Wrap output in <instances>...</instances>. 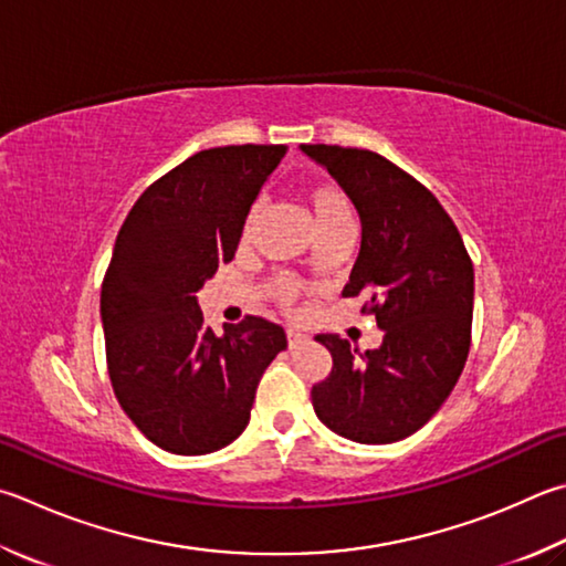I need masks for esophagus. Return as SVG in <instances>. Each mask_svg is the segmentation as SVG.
I'll list each match as a JSON object with an SVG mask.
<instances>
[{
    "mask_svg": "<svg viewBox=\"0 0 566 566\" xmlns=\"http://www.w3.org/2000/svg\"><path fill=\"white\" fill-rule=\"evenodd\" d=\"M304 338V334L300 332V328H286V344L290 346H296Z\"/></svg>",
    "mask_w": 566,
    "mask_h": 566,
    "instance_id": "obj_1",
    "label": "esophagus"
}]
</instances>
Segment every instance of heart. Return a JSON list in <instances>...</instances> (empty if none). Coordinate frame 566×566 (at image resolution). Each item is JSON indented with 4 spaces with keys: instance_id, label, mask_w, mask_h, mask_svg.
<instances>
[{
    "instance_id": "heart-1",
    "label": "heart",
    "mask_w": 566,
    "mask_h": 566,
    "mask_svg": "<svg viewBox=\"0 0 566 566\" xmlns=\"http://www.w3.org/2000/svg\"><path fill=\"white\" fill-rule=\"evenodd\" d=\"M304 198H306V205H310V210L314 214L318 232L332 228V224L352 220V205H348L346 195L338 188H334V185L314 182L304 190ZM260 218H262V210L254 205V208L248 212V218H244V224H242V242H250L254 238ZM270 294H272V300L276 304L284 306V310H286V306L294 304L296 294H300V286H296V282L290 280V276H276V280L270 284Z\"/></svg>"
}]
</instances>
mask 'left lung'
I'll return each instance as SVG.
<instances>
[{"mask_svg": "<svg viewBox=\"0 0 566 566\" xmlns=\"http://www.w3.org/2000/svg\"><path fill=\"white\" fill-rule=\"evenodd\" d=\"M346 190L361 218V250L344 296H366L384 342L358 352L318 334L332 371L312 388L318 420L366 446L423 428L468 361L475 274L460 232L423 182L374 150L302 146Z\"/></svg>", "mask_w": 566, "mask_h": 566, "instance_id": "left-lung-1", "label": "left lung"}]
</instances>
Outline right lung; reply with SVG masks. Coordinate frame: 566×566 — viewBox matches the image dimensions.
<instances>
[{
  "mask_svg": "<svg viewBox=\"0 0 566 566\" xmlns=\"http://www.w3.org/2000/svg\"><path fill=\"white\" fill-rule=\"evenodd\" d=\"M286 146L200 150L133 205L101 284L106 364L120 408L150 443L214 453L250 423L284 328L244 316L218 336L198 306L202 284L232 262L256 192Z\"/></svg>",
  "mask_w": 566,
  "mask_h": 566,
  "instance_id": "1",
  "label": "right lung"
}]
</instances>
